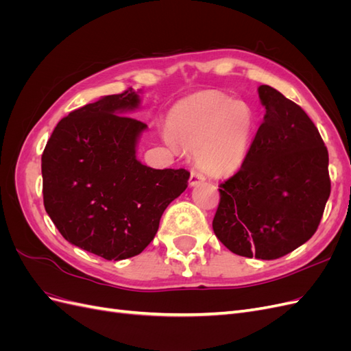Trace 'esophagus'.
I'll return each mask as SVG.
<instances>
[{
	"label": "esophagus",
	"mask_w": 351,
	"mask_h": 351,
	"mask_svg": "<svg viewBox=\"0 0 351 351\" xmlns=\"http://www.w3.org/2000/svg\"><path fill=\"white\" fill-rule=\"evenodd\" d=\"M205 176L202 174V173H199V171H192V174H190V180H189V184L192 186V187H195V186H197V184H200V183H204L205 182Z\"/></svg>",
	"instance_id": "34e87169"
}]
</instances>
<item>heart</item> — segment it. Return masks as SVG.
<instances>
[{
  "mask_svg": "<svg viewBox=\"0 0 351 351\" xmlns=\"http://www.w3.org/2000/svg\"><path fill=\"white\" fill-rule=\"evenodd\" d=\"M256 127L250 104L218 90H202L178 101L168 114L169 145L195 152L199 168L214 177L239 171Z\"/></svg>",
  "mask_w": 351,
  "mask_h": 351,
  "instance_id": "heart-1",
  "label": "heart"
}]
</instances>
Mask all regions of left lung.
Returning <instances> with one entry per match:
<instances>
[{
	"mask_svg": "<svg viewBox=\"0 0 351 351\" xmlns=\"http://www.w3.org/2000/svg\"><path fill=\"white\" fill-rule=\"evenodd\" d=\"M258 93L263 123L241 168L219 184L212 228L232 253L271 261L315 234L331 180L326 146L307 114L268 84Z\"/></svg>",
	"mask_w": 351,
	"mask_h": 351,
	"instance_id": "obj_1",
	"label": "left lung"
}]
</instances>
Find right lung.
Instances as JSON below:
<instances>
[{
  "label": "right lung",
  "instance_id": "1",
  "mask_svg": "<svg viewBox=\"0 0 351 351\" xmlns=\"http://www.w3.org/2000/svg\"><path fill=\"white\" fill-rule=\"evenodd\" d=\"M139 105L133 89L84 105L57 124L42 154L47 214L69 243L107 261L143 252L190 177L136 158L147 125L125 114Z\"/></svg>",
  "mask_w": 351,
  "mask_h": 351
}]
</instances>
